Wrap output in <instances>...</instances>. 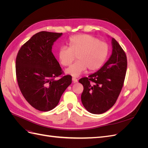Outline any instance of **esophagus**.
Instances as JSON below:
<instances>
[{
	"mask_svg": "<svg viewBox=\"0 0 148 148\" xmlns=\"http://www.w3.org/2000/svg\"><path fill=\"white\" fill-rule=\"evenodd\" d=\"M72 81L73 82V83H77L78 82V79L76 78H75V77H73L72 78Z\"/></svg>",
	"mask_w": 148,
	"mask_h": 148,
	"instance_id": "obj_1",
	"label": "esophagus"
}]
</instances>
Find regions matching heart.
<instances>
[{
    "label": "heart",
    "instance_id": "heart-1",
    "mask_svg": "<svg viewBox=\"0 0 148 148\" xmlns=\"http://www.w3.org/2000/svg\"><path fill=\"white\" fill-rule=\"evenodd\" d=\"M69 47L62 46L58 51V58L65 66L70 65L77 55L78 60L66 69V73L78 77L86 69L89 71L99 69L108 56L109 47L105 42L91 35L82 34L71 36Z\"/></svg>",
    "mask_w": 148,
    "mask_h": 148
}]
</instances>
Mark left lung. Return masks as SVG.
Listing matches in <instances>:
<instances>
[{"label": "left lung", "mask_w": 148, "mask_h": 148, "mask_svg": "<svg viewBox=\"0 0 148 148\" xmlns=\"http://www.w3.org/2000/svg\"><path fill=\"white\" fill-rule=\"evenodd\" d=\"M112 53L97 72L79 79L84 89L81 99L89 112L101 114L110 109L122 91L127 68V56L114 38Z\"/></svg>", "instance_id": "obj_1"}]
</instances>
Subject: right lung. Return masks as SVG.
<instances>
[{
	"instance_id": "1",
	"label": "right lung",
	"mask_w": 148,
	"mask_h": 148,
	"mask_svg": "<svg viewBox=\"0 0 148 148\" xmlns=\"http://www.w3.org/2000/svg\"><path fill=\"white\" fill-rule=\"evenodd\" d=\"M62 33L41 31L21 47L16 58V77L25 99L39 111H49L59 104L71 76H62L52 46ZM56 77H60L58 80Z\"/></svg>"
}]
</instances>
